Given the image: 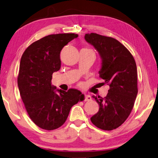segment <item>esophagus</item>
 Segmentation results:
<instances>
[{
	"label": "esophagus",
	"mask_w": 158,
	"mask_h": 158,
	"mask_svg": "<svg viewBox=\"0 0 158 158\" xmlns=\"http://www.w3.org/2000/svg\"><path fill=\"white\" fill-rule=\"evenodd\" d=\"M85 101H90L91 100V97L89 96V95H87L86 94L85 95Z\"/></svg>",
	"instance_id": "esophagus-1"
}]
</instances>
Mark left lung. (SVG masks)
Returning a JSON list of instances; mask_svg holds the SVG:
<instances>
[{
	"instance_id": "left-lung-1",
	"label": "left lung",
	"mask_w": 158,
	"mask_h": 158,
	"mask_svg": "<svg viewBox=\"0 0 158 158\" xmlns=\"http://www.w3.org/2000/svg\"><path fill=\"white\" fill-rule=\"evenodd\" d=\"M85 39L99 53L102 60L100 77L109 86L105 98L92 96L100 108L91 121L102 130L115 129L129 117L138 94L135 60L129 50L114 38L91 33L85 34Z\"/></svg>"
}]
</instances>
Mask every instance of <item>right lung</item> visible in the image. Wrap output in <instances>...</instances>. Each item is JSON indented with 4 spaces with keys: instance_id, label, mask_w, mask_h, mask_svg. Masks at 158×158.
<instances>
[{
    "instance_id": "add662e5",
    "label": "right lung",
    "mask_w": 158,
    "mask_h": 158,
    "mask_svg": "<svg viewBox=\"0 0 158 158\" xmlns=\"http://www.w3.org/2000/svg\"><path fill=\"white\" fill-rule=\"evenodd\" d=\"M78 36L75 34L47 35L33 43L20 59L18 76L20 96L31 120L43 129L53 130L63 124L70 109L85 96L80 91L56 89L53 73L60 70L62 49Z\"/></svg>"
}]
</instances>
